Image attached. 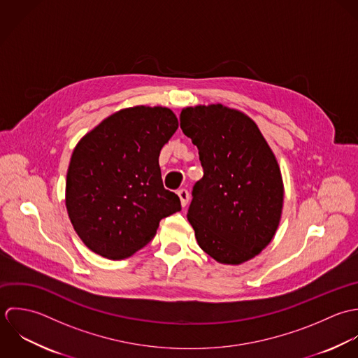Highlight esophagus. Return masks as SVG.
<instances>
[{"label": "esophagus", "mask_w": 358, "mask_h": 358, "mask_svg": "<svg viewBox=\"0 0 358 358\" xmlns=\"http://www.w3.org/2000/svg\"><path fill=\"white\" fill-rule=\"evenodd\" d=\"M177 195H178V198H180L181 206L185 208L187 203H188V201H189V194H188V191L184 189V188H182V189H178V191H177Z\"/></svg>", "instance_id": "1"}]
</instances>
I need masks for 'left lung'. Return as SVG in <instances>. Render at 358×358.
<instances>
[{"label":"left lung","instance_id":"obj_1","mask_svg":"<svg viewBox=\"0 0 358 358\" xmlns=\"http://www.w3.org/2000/svg\"><path fill=\"white\" fill-rule=\"evenodd\" d=\"M180 120L203 167L187 213L198 245L221 264H242L271 242L281 221L284 181L277 157L241 110L221 103L187 106Z\"/></svg>","mask_w":358,"mask_h":358}]
</instances>
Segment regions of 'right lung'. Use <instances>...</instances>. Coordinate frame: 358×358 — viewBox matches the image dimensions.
Returning <instances> with one entry per match:
<instances>
[{
    "mask_svg": "<svg viewBox=\"0 0 358 358\" xmlns=\"http://www.w3.org/2000/svg\"><path fill=\"white\" fill-rule=\"evenodd\" d=\"M178 129L164 106L126 108L103 119L73 149L66 210L83 243L109 260L133 256L159 222L181 210L162 182L159 155Z\"/></svg>",
    "mask_w": 358,
    "mask_h": 358,
    "instance_id": "add662e5",
    "label": "right lung"
}]
</instances>
